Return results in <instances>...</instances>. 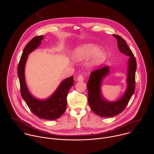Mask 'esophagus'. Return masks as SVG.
Returning a JSON list of instances; mask_svg holds the SVG:
<instances>
[{
    "instance_id": "34e87169",
    "label": "esophagus",
    "mask_w": 154,
    "mask_h": 154,
    "mask_svg": "<svg viewBox=\"0 0 154 154\" xmlns=\"http://www.w3.org/2000/svg\"><path fill=\"white\" fill-rule=\"evenodd\" d=\"M84 80V78L82 75H79L77 77V81L79 82H83Z\"/></svg>"
}]
</instances>
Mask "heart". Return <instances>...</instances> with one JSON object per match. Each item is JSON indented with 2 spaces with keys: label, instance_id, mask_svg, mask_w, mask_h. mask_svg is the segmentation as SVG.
<instances>
[{
  "label": "heart",
  "instance_id": "heart-1",
  "mask_svg": "<svg viewBox=\"0 0 154 154\" xmlns=\"http://www.w3.org/2000/svg\"><path fill=\"white\" fill-rule=\"evenodd\" d=\"M99 46L94 44H87L78 48L74 52V57L77 60H85L93 57L91 65L97 67L106 60L107 54L103 49H100Z\"/></svg>",
  "mask_w": 154,
  "mask_h": 154
}]
</instances>
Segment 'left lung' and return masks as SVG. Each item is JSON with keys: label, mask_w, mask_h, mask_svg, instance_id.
I'll use <instances>...</instances> for the list:
<instances>
[{"label": "left lung", "mask_w": 154, "mask_h": 154, "mask_svg": "<svg viewBox=\"0 0 154 154\" xmlns=\"http://www.w3.org/2000/svg\"><path fill=\"white\" fill-rule=\"evenodd\" d=\"M117 39L118 46L119 51L129 57L127 72V88L123 95L116 101H109L102 95L101 86L103 80L109 74V67L105 66L93 71L87 83L88 101L93 112L101 117H113L121 113L130 98L134 93L135 89V72L137 62L135 58L128 47L126 41L120 36L113 35Z\"/></svg>", "instance_id": "8db88e82"}]
</instances>
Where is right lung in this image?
Instances as JSON below:
<instances>
[{
  "instance_id": "1",
  "label": "right lung",
  "mask_w": 154,
  "mask_h": 154,
  "mask_svg": "<svg viewBox=\"0 0 154 154\" xmlns=\"http://www.w3.org/2000/svg\"><path fill=\"white\" fill-rule=\"evenodd\" d=\"M43 38V35L34 37L26 45L18 64L17 75L21 96L32 112L41 119L52 121L59 118L65 112L67 106L68 93L74 85V76L63 80L55 92L45 99H38L30 93L26 82V64L28 55L40 46Z\"/></svg>"
}]
</instances>
